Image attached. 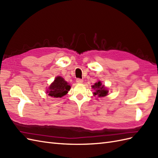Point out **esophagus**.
<instances>
[{
    "label": "esophagus",
    "mask_w": 158,
    "mask_h": 158,
    "mask_svg": "<svg viewBox=\"0 0 158 158\" xmlns=\"http://www.w3.org/2000/svg\"><path fill=\"white\" fill-rule=\"evenodd\" d=\"M76 82L77 83H82L83 82V80L81 79H77Z\"/></svg>",
    "instance_id": "34e87169"
}]
</instances>
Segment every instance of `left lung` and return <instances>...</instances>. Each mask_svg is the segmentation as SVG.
<instances>
[{
	"instance_id": "left-lung-1",
	"label": "left lung",
	"mask_w": 158,
	"mask_h": 158,
	"mask_svg": "<svg viewBox=\"0 0 158 158\" xmlns=\"http://www.w3.org/2000/svg\"><path fill=\"white\" fill-rule=\"evenodd\" d=\"M92 87L96 90L94 94L98 95L99 97L106 96L108 93V91L106 89V88L104 87V85H102V83L100 81H98L95 83Z\"/></svg>"
}]
</instances>
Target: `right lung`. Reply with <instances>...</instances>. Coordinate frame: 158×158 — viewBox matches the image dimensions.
Returning a JSON list of instances; mask_svg holds the SVG:
<instances>
[{
    "label": "right lung",
    "mask_w": 158,
    "mask_h": 158,
    "mask_svg": "<svg viewBox=\"0 0 158 158\" xmlns=\"http://www.w3.org/2000/svg\"><path fill=\"white\" fill-rule=\"evenodd\" d=\"M71 86L67 81L61 77H57L54 79V81L51 84V85L47 90V94L48 96L53 98H61L68 93L70 90Z\"/></svg>",
    "instance_id": "obj_1"
}]
</instances>
